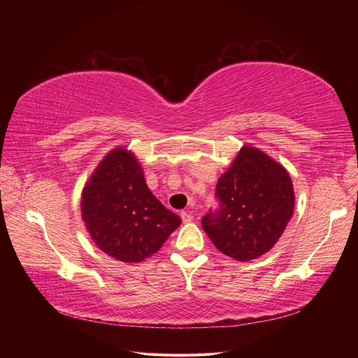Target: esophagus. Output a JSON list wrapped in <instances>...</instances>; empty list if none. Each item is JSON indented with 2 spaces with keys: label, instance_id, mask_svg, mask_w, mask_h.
<instances>
[{
  "label": "esophagus",
  "instance_id": "esophagus-1",
  "mask_svg": "<svg viewBox=\"0 0 358 358\" xmlns=\"http://www.w3.org/2000/svg\"><path fill=\"white\" fill-rule=\"evenodd\" d=\"M180 216H181V219H182L184 223H189V222L193 220V215H192L190 212H185V210H184V212L180 213Z\"/></svg>",
  "mask_w": 358,
  "mask_h": 358
}]
</instances>
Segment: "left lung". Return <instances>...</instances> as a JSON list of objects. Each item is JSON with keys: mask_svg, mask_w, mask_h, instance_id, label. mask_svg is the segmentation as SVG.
Here are the masks:
<instances>
[{"mask_svg": "<svg viewBox=\"0 0 358 358\" xmlns=\"http://www.w3.org/2000/svg\"><path fill=\"white\" fill-rule=\"evenodd\" d=\"M220 208L201 219L215 247L238 261L268 252L285 232L294 209V192L283 165L252 146L239 154L216 185Z\"/></svg>", "mask_w": 358, "mask_h": 358, "instance_id": "obj_1", "label": "left lung"}]
</instances>
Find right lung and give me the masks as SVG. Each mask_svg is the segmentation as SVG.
<instances>
[{
    "label": "right lung",
    "instance_id": "obj_1",
    "mask_svg": "<svg viewBox=\"0 0 358 358\" xmlns=\"http://www.w3.org/2000/svg\"><path fill=\"white\" fill-rule=\"evenodd\" d=\"M85 228L107 255L141 262L159 251L181 223L148 189L142 166L124 148L108 152L83 190Z\"/></svg>",
    "mask_w": 358,
    "mask_h": 358
}]
</instances>
